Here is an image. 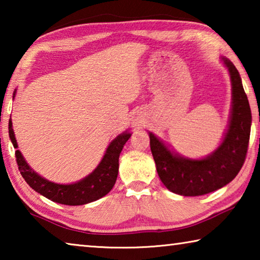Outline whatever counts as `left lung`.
<instances>
[{"label": "left lung", "instance_id": "1", "mask_svg": "<svg viewBox=\"0 0 260 260\" xmlns=\"http://www.w3.org/2000/svg\"><path fill=\"white\" fill-rule=\"evenodd\" d=\"M232 81V111L222 142L209 156L189 159L173 153L149 132L150 149L157 173L164 186L182 196H201L230 183L240 172L248 151L251 110L242 86L240 73L230 59L222 57Z\"/></svg>", "mask_w": 260, "mask_h": 260}]
</instances>
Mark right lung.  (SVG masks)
Listing matches in <instances>:
<instances>
[{
	"label": "right lung",
	"instance_id": "add662e5",
	"mask_svg": "<svg viewBox=\"0 0 260 260\" xmlns=\"http://www.w3.org/2000/svg\"><path fill=\"white\" fill-rule=\"evenodd\" d=\"M9 136H10L11 142L14 144V148H18L14 129H12L11 119L9 121ZM129 138L131 133L128 132L118 135L109 144L102 160L93 172L85 179L71 184L55 183L42 178L41 175H39L30 169L19 150H16L15 155L20 174L23 175L28 186L34 189L35 191L47 197L48 200L56 202V203L65 205H82L102 199L111 190L118 177L119 155Z\"/></svg>",
	"mask_w": 260,
	"mask_h": 260
}]
</instances>
